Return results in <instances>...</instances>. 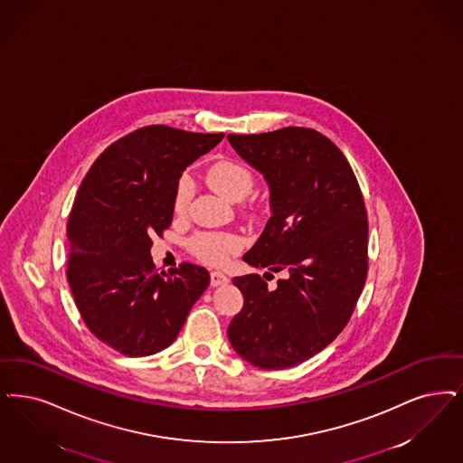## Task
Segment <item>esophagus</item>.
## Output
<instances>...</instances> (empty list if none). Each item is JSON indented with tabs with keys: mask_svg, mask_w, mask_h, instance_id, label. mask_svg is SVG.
Returning <instances> with one entry per match:
<instances>
[{
	"mask_svg": "<svg viewBox=\"0 0 463 463\" xmlns=\"http://www.w3.org/2000/svg\"><path fill=\"white\" fill-rule=\"evenodd\" d=\"M229 282V278L222 274V272H219V270H213L212 274H210V284L215 288V286H221V284H227Z\"/></svg>",
	"mask_w": 463,
	"mask_h": 463,
	"instance_id": "1",
	"label": "esophagus"
}]
</instances>
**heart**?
<instances>
[{
	"label": "heart",
	"mask_w": 463,
	"mask_h": 463,
	"mask_svg": "<svg viewBox=\"0 0 463 463\" xmlns=\"http://www.w3.org/2000/svg\"><path fill=\"white\" fill-rule=\"evenodd\" d=\"M204 179L212 189H215L223 198L231 202H241L255 184L253 172L238 160L223 158L217 160L206 168ZM193 196V181L187 174H183L174 187L172 204L177 213H183ZM241 241L236 234L231 232H202L196 234L189 246L196 257L219 265L227 260L231 253L240 248Z\"/></svg>",
	"instance_id": "1"
}]
</instances>
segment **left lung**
Wrapping results in <instances>:
<instances>
[{"mask_svg":"<svg viewBox=\"0 0 463 463\" xmlns=\"http://www.w3.org/2000/svg\"><path fill=\"white\" fill-rule=\"evenodd\" d=\"M227 139L270 189L272 215L242 260L286 274L276 289L259 274L232 279L244 305L227 335L255 367L289 369L333 343L362 295L369 270L364 196L341 149L317 130Z\"/></svg>","mask_w":463,"mask_h":463,"instance_id":"8db88e82","label":"left lung"}]
</instances>
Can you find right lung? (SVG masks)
<instances>
[{
	"label": "right lung",
	"mask_w": 463,
	"mask_h": 463,
	"mask_svg": "<svg viewBox=\"0 0 463 463\" xmlns=\"http://www.w3.org/2000/svg\"><path fill=\"white\" fill-rule=\"evenodd\" d=\"M148 126L111 143L79 185L67 223V279L90 331L126 356L174 343L210 284L204 267L158 272L151 236L172 223L174 187L184 168L222 141Z\"/></svg>",
	"instance_id": "obj_1"
}]
</instances>
